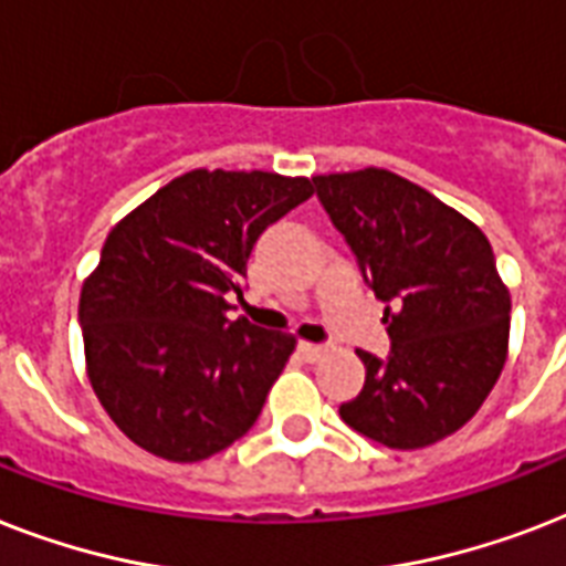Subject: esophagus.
I'll use <instances>...</instances> for the list:
<instances>
[{
    "mask_svg": "<svg viewBox=\"0 0 566 566\" xmlns=\"http://www.w3.org/2000/svg\"><path fill=\"white\" fill-rule=\"evenodd\" d=\"M300 355L305 358L308 364L319 361L323 355H326V346H319V344H300Z\"/></svg>",
    "mask_w": 566,
    "mask_h": 566,
    "instance_id": "34e87169",
    "label": "esophagus"
}]
</instances>
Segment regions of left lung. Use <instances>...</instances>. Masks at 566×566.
<instances>
[{
    "mask_svg": "<svg viewBox=\"0 0 566 566\" xmlns=\"http://www.w3.org/2000/svg\"><path fill=\"white\" fill-rule=\"evenodd\" d=\"M314 190L385 302L390 337L385 358L358 349L367 378L340 420L381 447H431L482 408L509 353L511 296L491 243L396 172L317 176Z\"/></svg>",
    "mask_w": 566,
    "mask_h": 566,
    "instance_id": "left-lung-1",
    "label": "left lung"
}]
</instances>
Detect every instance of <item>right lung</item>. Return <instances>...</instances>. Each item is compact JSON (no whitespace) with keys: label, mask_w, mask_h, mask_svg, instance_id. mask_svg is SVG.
I'll list each match as a JSON object with an SVG mask.
<instances>
[{"label":"right lung","mask_w":566,"mask_h":566,"mask_svg":"<svg viewBox=\"0 0 566 566\" xmlns=\"http://www.w3.org/2000/svg\"><path fill=\"white\" fill-rule=\"evenodd\" d=\"M314 193L275 172L193 170L111 229L78 302L87 376L137 447L193 464L255 426L293 337L229 319L266 226Z\"/></svg>","instance_id":"obj_1"}]
</instances>
